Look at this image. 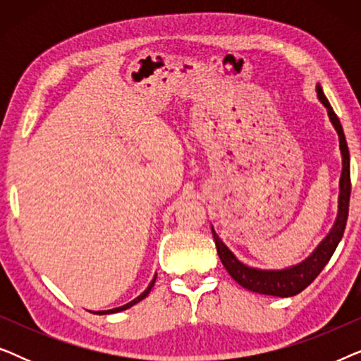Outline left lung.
<instances>
[{"label": "left lung", "instance_id": "8db88e82", "mask_svg": "<svg viewBox=\"0 0 361 361\" xmlns=\"http://www.w3.org/2000/svg\"><path fill=\"white\" fill-rule=\"evenodd\" d=\"M317 97L319 100L324 103L327 108L329 118L332 125L338 133L340 141V151H342V176H340V194H338V214L337 220L330 230V233L325 236L312 255L302 263L290 266L286 269H256L250 268L236 259V256L226 248V245L219 238L215 230L212 228V235H214L216 253H219L221 263H224L225 269L240 286L245 289L253 290L258 294L266 295H278V298H290V295L299 294L304 290L312 281L320 274V271L325 268L329 259L332 258L335 248L342 240L345 225H347L348 219V205H350V190H352V184H350V152L347 146V140H345L343 128L340 125V120L335 115V111L330 106L327 97L324 95L322 87L317 85Z\"/></svg>", "mask_w": 361, "mask_h": 361}]
</instances>
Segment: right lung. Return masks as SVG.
Returning a JSON list of instances; mask_svg holds the SVG:
<instances>
[{"label":"right lung","instance_id":"add662e5","mask_svg":"<svg viewBox=\"0 0 361 361\" xmlns=\"http://www.w3.org/2000/svg\"><path fill=\"white\" fill-rule=\"evenodd\" d=\"M154 283H156V276H154V279L151 281V284L147 286V289L145 290V293H142L141 295H137L136 299H133L131 302H128V304H125V305H121V307H116V309H110V310H98V312H95V314H115V312H120V310H126V309H130L131 305H135V304H137L140 302V300H142L146 298L147 294H149V290L152 289V286H154Z\"/></svg>","mask_w":361,"mask_h":361}]
</instances>
